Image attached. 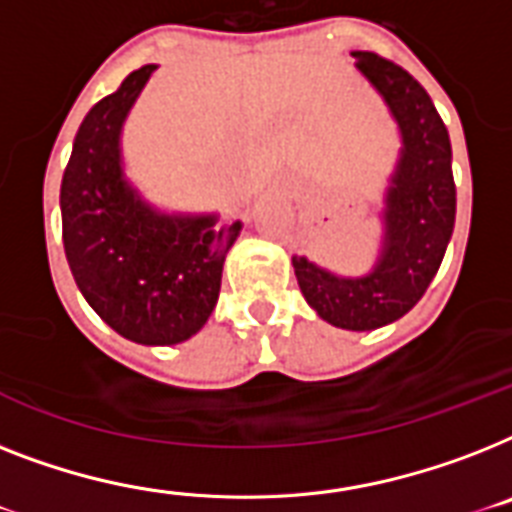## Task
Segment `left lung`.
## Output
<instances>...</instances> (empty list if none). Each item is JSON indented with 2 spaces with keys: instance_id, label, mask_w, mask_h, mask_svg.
Returning <instances> with one entry per match:
<instances>
[{
  "instance_id": "left-lung-1",
  "label": "left lung",
  "mask_w": 512,
  "mask_h": 512,
  "mask_svg": "<svg viewBox=\"0 0 512 512\" xmlns=\"http://www.w3.org/2000/svg\"><path fill=\"white\" fill-rule=\"evenodd\" d=\"M402 131V157L386 194L384 249L373 273L336 278L292 257L307 305L331 326L371 331L418 305L455 228V178L447 126L421 83L376 52H352Z\"/></svg>"
}]
</instances>
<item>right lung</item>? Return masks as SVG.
<instances>
[{
  "mask_svg": "<svg viewBox=\"0 0 512 512\" xmlns=\"http://www.w3.org/2000/svg\"><path fill=\"white\" fill-rule=\"evenodd\" d=\"M157 65L128 73L78 128L62 173V244L94 313L139 344H178L205 326L223 260L242 223L168 218L136 197L120 173V128Z\"/></svg>",
  "mask_w": 512,
  "mask_h": 512,
  "instance_id": "right-lung-1",
  "label": "right lung"
}]
</instances>
